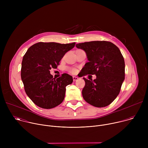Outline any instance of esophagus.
Wrapping results in <instances>:
<instances>
[{
    "mask_svg": "<svg viewBox=\"0 0 148 148\" xmlns=\"http://www.w3.org/2000/svg\"><path fill=\"white\" fill-rule=\"evenodd\" d=\"M73 81H77L78 79V78L77 77H75V76H73Z\"/></svg>",
    "mask_w": 148,
    "mask_h": 148,
    "instance_id": "34e87169",
    "label": "esophagus"
}]
</instances>
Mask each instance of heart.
Masks as SVG:
<instances>
[{
	"mask_svg": "<svg viewBox=\"0 0 148 148\" xmlns=\"http://www.w3.org/2000/svg\"><path fill=\"white\" fill-rule=\"evenodd\" d=\"M72 71H73V72H74V70H72Z\"/></svg>",
	"mask_w": 148,
	"mask_h": 148,
	"instance_id": "heart-1",
	"label": "heart"
}]
</instances>
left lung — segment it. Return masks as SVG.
Here are the masks:
<instances>
[{
	"label": "left lung",
	"mask_w": 148,
	"mask_h": 148,
	"mask_svg": "<svg viewBox=\"0 0 148 148\" xmlns=\"http://www.w3.org/2000/svg\"><path fill=\"white\" fill-rule=\"evenodd\" d=\"M75 46L86 52L88 60L82 69V76H97L94 80L83 78L86 82L83 98L95 107L108 106L118 95L125 79V61L121 51L106 41L84 42Z\"/></svg>",
	"instance_id": "left-lung-1"
}]
</instances>
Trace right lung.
<instances>
[{"label":"right lung","mask_w":148,"mask_h":148,"mask_svg":"<svg viewBox=\"0 0 148 148\" xmlns=\"http://www.w3.org/2000/svg\"><path fill=\"white\" fill-rule=\"evenodd\" d=\"M75 45L40 42L32 46L23 56L21 78L26 94L38 107L51 109L64 100L66 87L73 82V77L64 73L56 79L50 70L57 69L63 56Z\"/></svg>","instance_id":"obj_1"}]
</instances>
